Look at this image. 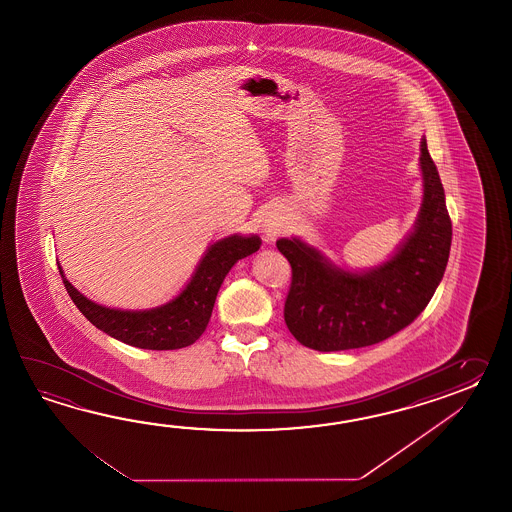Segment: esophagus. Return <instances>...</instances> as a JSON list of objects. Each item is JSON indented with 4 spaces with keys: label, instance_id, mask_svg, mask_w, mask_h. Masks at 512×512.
Segmentation results:
<instances>
[{
    "label": "esophagus",
    "instance_id": "34e87169",
    "mask_svg": "<svg viewBox=\"0 0 512 512\" xmlns=\"http://www.w3.org/2000/svg\"><path fill=\"white\" fill-rule=\"evenodd\" d=\"M282 230V223L280 221H265V225H263V232H265V236L269 238V240H272L278 232Z\"/></svg>",
    "mask_w": 512,
    "mask_h": 512
}]
</instances>
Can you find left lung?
Returning a JSON list of instances; mask_svg holds the SVG:
<instances>
[{
	"mask_svg": "<svg viewBox=\"0 0 512 512\" xmlns=\"http://www.w3.org/2000/svg\"><path fill=\"white\" fill-rule=\"evenodd\" d=\"M423 203L414 229L381 265L349 271L300 238H280L278 251L291 263L285 324L316 351L366 348L399 333L423 313L443 280L452 221L439 172L421 139Z\"/></svg>",
	"mask_w": 512,
	"mask_h": 512,
	"instance_id": "left-lung-1",
	"label": "left lung"
}]
</instances>
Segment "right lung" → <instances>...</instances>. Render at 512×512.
I'll use <instances>...</instances> for the list:
<instances>
[{"instance_id": "1", "label": "right lung", "mask_w": 512, "mask_h": 512, "mask_svg": "<svg viewBox=\"0 0 512 512\" xmlns=\"http://www.w3.org/2000/svg\"><path fill=\"white\" fill-rule=\"evenodd\" d=\"M260 236L230 234L208 247L185 289L170 302L152 309H113L97 304L69 283L58 265L67 293L87 320L109 337L141 349H179L205 333L219 287L234 263L260 249Z\"/></svg>"}]
</instances>
